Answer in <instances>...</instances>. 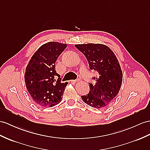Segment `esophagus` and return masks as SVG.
I'll return each instance as SVG.
<instances>
[{
  "instance_id": "obj_1",
  "label": "esophagus",
  "mask_w": 150,
  "mask_h": 150,
  "mask_svg": "<svg viewBox=\"0 0 150 150\" xmlns=\"http://www.w3.org/2000/svg\"><path fill=\"white\" fill-rule=\"evenodd\" d=\"M77 81H78V80H71V82L72 83H73V84L76 83Z\"/></svg>"
}]
</instances>
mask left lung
Listing matches in <instances>:
<instances>
[{
	"label": "left lung",
	"mask_w": 150,
	"mask_h": 150,
	"mask_svg": "<svg viewBox=\"0 0 150 150\" xmlns=\"http://www.w3.org/2000/svg\"><path fill=\"white\" fill-rule=\"evenodd\" d=\"M75 47L84 54L91 70L97 72L93 78L96 83H89L90 92L81 96L86 104L100 109L112 103L122 85L123 74L119 62L109 47L102 44H83Z\"/></svg>",
	"instance_id": "1"
}]
</instances>
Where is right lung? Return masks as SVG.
I'll return each mask as SVG.
<instances>
[{
    "mask_svg": "<svg viewBox=\"0 0 150 150\" xmlns=\"http://www.w3.org/2000/svg\"><path fill=\"white\" fill-rule=\"evenodd\" d=\"M67 47L58 42H48L33 54L26 67L25 82L32 99L42 107L60 103L67 82L62 83L55 70L58 57Z\"/></svg>",
    "mask_w": 150,
    "mask_h": 150,
    "instance_id": "1",
    "label": "right lung"
}]
</instances>
